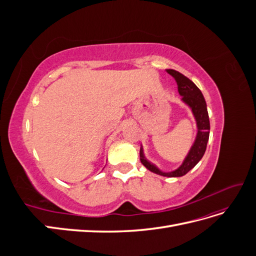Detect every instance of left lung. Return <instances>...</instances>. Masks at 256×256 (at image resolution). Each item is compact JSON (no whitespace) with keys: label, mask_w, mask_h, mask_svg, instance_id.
Masks as SVG:
<instances>
[{"label":"left lung","mask_w":256,"mask_h":256,"mask_svg":"<svg viewBox=\"0 0 256 256\" xmlns=\"http://www.w3.org/2000/svg\"><path fill=\"white\" fill-rule=\"evenodd\" d=\"M166 72L171 74L177 83L178 92L182 96V102L187 104L193 112V115L196 120L198 134L194 144L191 147L188 156L184 160L182 164L175 171L172 172H162L144 157L143 148L140 150V160L142 164L150 171L166 177H180L187 174L191 168H194L198 162L204 156L207 142L209 138V130H210V124H209V116L207 112V106L202 92L196 85L193 83L187 76L178 72L174 69H166Z\"/></svg>","instance_id":"1"}]
</instances>
